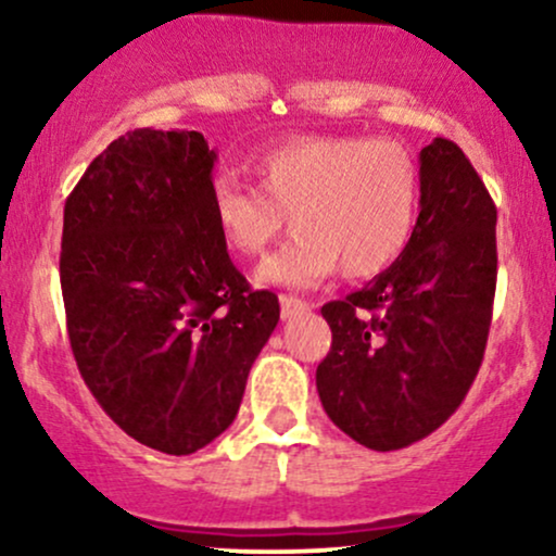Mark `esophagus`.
I'll list each match as a JSON object with an SVG mask.
<instances>
[{
	"instance_id": "1",
	"label": "esophagus",
	"mask_w": 556,
	"mask_h": 556,
	"mask_svg": "<svg viewBox=\"0 0 556 556\" xmlns=\"http://www.w3.org/2000/svg\"><path fill=\"white\" fill-rule=\"evenodd\" d=\"M279 305H282V318H295L300 314H305V311H311V303H305L303 298H295V295H282L279 298Z\"/></svg>"
}]
</instances>
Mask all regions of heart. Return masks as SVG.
Masks as SVG:
<instances>
[{
    "mask_svg": "<svg viewBox=\"0 0 556 556\" xmlns=\"http://www.w3.org/2000/svg\"><path fill=\"white\" fill-rule=\"evenodd\" d=\"M258 188L232 172L212 180V214L240 256H261L290 216L295 235L266 258L258 282L314 287L342 271L368 279L405 253L416 227L420 175L397 140L298 136L253 159Z\"/></svg>",
    "mask_w": 556,
    "mask_h": 556,
    "instance_id": "1",
    "label": "heart"
}]
</instances>
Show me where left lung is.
Returning a JSON list of instances; mask_svg holds the SVG:
<instances>
[{
	"label": "left lung",
	"mask_w": 556,
	"mask_h": 556,
	"mask_svg": "<svg viewBox=\"0 0 556 556\" xmlns=\"http://www.w3.org/2000/svg\"><path fill=\"white\" fill-rule=\"evenodd\" d=\"M496 290V206L457 143L420 151V214L405 253L321 308L331 348L316 368L324 410L376 452L437 431L473 384Z\"/></svg>",
	"instance_id": "1"
}]
</instances>
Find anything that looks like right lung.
I'll return each mask as SVG.
<instances>
[{
    "label": "right lung",
    "mask_w": 556,
    "mask_h": 556,
    "mask_svg": "<svg viewBox=\"0 0 556 556\" xmlns=\"http://www.w3.org/2000/svg\"><path fill=\"white\" fill-rule=\"evenodd\" d=\"M216 154L195 130L112 140L65 201L60 279L78 371L136 442L190 455L232 424L279 321L212 214Z\"/></svg>",
    "instance_id": "obj_1"
}]
</instances>
